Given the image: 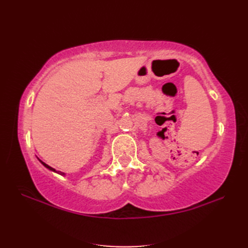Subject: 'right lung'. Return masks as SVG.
Segmentation results:
<instances>
[{"label": "right lung", "mask_w": 248, "mask_h": 248, "mask_svg": "<svg viewBox=\"0 0 248 248\" xmlns=\"http://www.w3.org/2000/svg\"><path fill=\"white\" fill-rule=\"evenodd\" d=\"M39 160V159H38ZM39 162L41 163V164H43L46 168H48V170H52V171H54V172H57V173H60V175H62V176H65L66 175V173L65 172H62V171H57V170H54V168H52L51 166H49L48 164H46V163L45 162H43V161H41V160H39Z\"/></svg>", "instance_id": "obj_1"}]
</instances>
